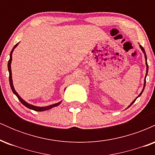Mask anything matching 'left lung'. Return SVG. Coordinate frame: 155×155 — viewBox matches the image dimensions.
Masks as SVG:
<instances>
[{
  "instance_id": "8db88e82",
  "label": "left lung",
  "mask_w": 155,
  "mask_h": 155,
  "mask_svg": "<svg viewBox=\"0 0 155 155\" xmlns=\"http://www.w3.org/2000/svg\"><path fill=\"white\" fill-rule=\"evenodd\" d=\"M140 49H141V50H142V51H143V54H144V56H145V60H146V65H147V74H146V76H147V74H148V68H149V67H148V64H147V54H146V52H145V50H144V49H143V47H142V46H141V45H140ZM145 86H146V77H145V79H144V85H143V90H142V92H140V95H138V97H136V99H135V100L133 101V102H132V104H131L130 105V106H128V108L130 107V106H131V105H132V104H133V103H134V102H135V101H136V99H137V98H138V97H139V96H140V95H141V94H142V92H143V90H144V87H145Z\"/></svg>"
}]
</instances>
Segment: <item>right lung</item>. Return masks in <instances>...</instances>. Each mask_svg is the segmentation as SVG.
<instances>
[{
  "label": "right lung",
  "instance_id": "right-lung-1",
  "mask_svg": "<svg viewBox=\"0 0 155 155\" xmlns=\"http://www.w3.org/2000/svg\"><path fill=\"white\" fill-rule=\"evenodd\" d=\"M17 44H16L15 47H14L13 49H12V51H11V53H10V59H9V60H8V72H9V84H10V87H11V88H12V92H14V94H15V95L17 97V98L19 99V101H20V102L22 103V104L24 105L25 106H26L27 108H30V109L34 110V111H46V110L50 109V108H53V107H55V106H58V105L60 104V103H61V102L57 103V104L50 105V106H44V107H38V106H33V105H31V104H28V103L25 102V101L24 100H22V99L20 97V96L18 95V93H17V92L15 91V88H14V86H13V83H12V70H11V63H12V52H13L14 49H15V47L17 46Z\"/></svg>",
  "mask_w": 155,
  "mask_h": 155
}]
</instances>
